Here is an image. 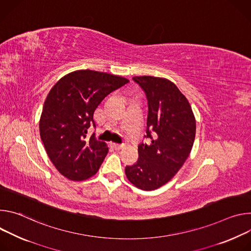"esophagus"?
I'll return each mask as SVG.
<instances>
[{
  "instance_id": "1",
  "label": "esophagus",
  "mask_w": 251,
  "mask_h": 251,
  "mask_svg": "<svg viewBox=\"0 0 251 251\" xmlns=\"http://www.w3.org/2000/svg\"><path fill=\"white\" fill-rule=\"evenodd\" d=\"M110 146H111V148H114L116 151H120L125 147V145H119V144H115V143H110Z\"/></svg>"
}]
</instances>
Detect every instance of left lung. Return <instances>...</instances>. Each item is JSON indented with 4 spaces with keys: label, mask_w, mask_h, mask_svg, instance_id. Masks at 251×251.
Instances as JSON below:
<instances>
[{
    "label": "left lung",
    "mask_w": 251,
    "mask_h": 251,
    "mask_svg": "<svg viewBox=\"0 0 251 251\" xmlns=\"http://www.w3.org/2000/svg\"><path fill=\"white\" fill-rule=\"evenodd\" d=\"M132 79L148 98L146 137L151 142L138 146L137 161L125 172L137 188L154 190L169 182L188 157L196 137V118L187 99L170 79L151 75Z\"/></svg>",
    "instance_id": "left-lung-1"
}]
</instances>
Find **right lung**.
<instances>
[{
    "mask_svg": "<svg viewBox=\"0 0 251 251\" xmlns=\"http://www.w3.org/2000/svg\"><path fill=\"white\" fill-rule=\"evenodd\" d=\"M129 80L107 73L79 70L64 75L50 89L40 119L46 151L61 175L71 180L88 179L99 171L108 148L88 129L102 100Z\"/></svg>",
    "mask_w": 251,
    "mask_h": 251,
    "instance_id": "obj_1",
    "label": "right lung"
}]
</instances>
